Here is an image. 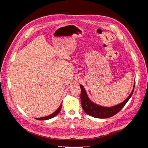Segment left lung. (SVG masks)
<instances>
[{
    "instance_id": "8db88e82",
    "label": "left lung",
    "mask_w": 148,
    "mask_h": 148,
    "mask_svg": "<svg viewBox=\"0 0 148 148\" xmlns=\"http://www.w3.org/2000/svg\"><path fill=\"white\" fill-rule=\"evenodd\" d=\"M135 82L134 83L133 89L130 96L125 99L123 102L120 104L110 107H104L97 106L92 102L90 99H89L86 92L85 91L84 87L82 84H80V88H81V95H80V99H81L82 106L84 111L88 115L91 116V117L99 119H106L112 117L114 115L117 114L120 111L125 105L127 104V102L129 100L133 95L134 89H135Z\"/></svg>"
}]
</instances>
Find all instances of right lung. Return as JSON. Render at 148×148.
<instances>
[{"mask_svg":"<svg viewBox=\"0 0 148 148\" xmlns=\"http://www.w3.org/2000/svg\"><path fill=\"white\" fill-rule=\"evenodd\" d=\"M62 105L60 104V106L59 107V108H58L53 114L49 115L48 116H46V117H41V118H36V119L39 120H47V119H52L53 117H54L55 116H56L60 112V110L62 109Z\"/></svg>","mask_w":148,"mask_h":148,"instance_id":"obj_1","label":"right lung"}]
</instances>
